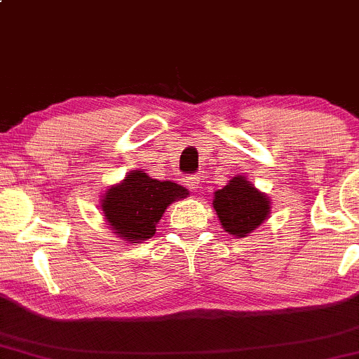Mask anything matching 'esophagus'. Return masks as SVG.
<instances>
[{"mask_svg":"<svg viewBox=\"0 0 359 359\" xmlns=\"http://www.w3.org/2000/svg\"><path fill=\"white\" fill-rule=\"evenodd\" d=\"M203 182H204V175L203 174L189 177V179H187V185L192 189V191H199L201 185H203Z\"/></svg>","mask_w":359,"mask_h":359,"instance_id":"1","label":"esophagus"}]
</instances>
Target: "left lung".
<instances>
[{"instance_id": "obj_1", "label": "left lung", "mask_w": 359, "mask_h": 359, "mask_svg": "<svg viewBox=\"0 0 359 359\" xmlns=\"http://www.w3.org/2000/svg\"><path fill=\"white\" fill-rule=\"evenodd\" d=\"M212 208L226 233L245 238L269 219L271 203L245 175H234L214 192Z\"/></svg>"}]
</instances>
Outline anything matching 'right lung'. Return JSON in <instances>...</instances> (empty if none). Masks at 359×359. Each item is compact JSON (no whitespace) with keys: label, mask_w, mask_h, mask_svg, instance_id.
Wrapping results in <instances>:
<instances>
[{"label":"right lung","mask_w":359,"mask_h":359,"mask_svg":"<svg viewBox=\"0 0 359 359\" xmlns=\"http://www.w3.org/2000/svg\"><path fill=\"white\" fill-rule=\"evenodd\" d=\"M189 191L172 180H156L145 170H131L101 196V211L111 231L125 243H142L156 231L165 209Z\"/></svg>","instance_id":"right-lung-1"}]
</instances>
